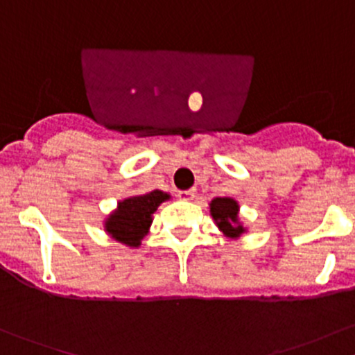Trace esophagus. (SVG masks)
I'll list each match as a JSON object with an SVG mask.
<instances>
[{
    "instance_id": "1",
    "label": "esophagus",
    "mask_w": 355,
    "mask_h": 355,
    "mask_svg": "<svg viewBox=\"0 0 355 355\" xmlns=\"http://www.w3.org/2000/svg\"><path fill=\"white\" fill-rule=\"evenodd\" d=\"M177 196L180 199H194L196 189H187V191H178Z\"/></svg>"
}]
</instances>
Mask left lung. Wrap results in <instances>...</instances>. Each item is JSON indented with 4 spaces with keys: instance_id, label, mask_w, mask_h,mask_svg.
Returning a JSON list of instances; mask_svg holds the SVG:
<instances>
[{
    "instance_id": "1",
    "label": "left lung",
    "mask_w": 355,
    "mask_h": 355,
    "mask_svg": "<svg viewBox=\"0 0 355 355\" xmlns=\"http://www.w3.org/2000/svg\"><path fill=\"white\" fill-rule=\"evenodd\" d=\"M237 213L239 206L234 199L216 198L211 200V214H213L220 230L227 234L228 237H239L244 232V228L239 225Z\"/></svg>"
}]
</instances>
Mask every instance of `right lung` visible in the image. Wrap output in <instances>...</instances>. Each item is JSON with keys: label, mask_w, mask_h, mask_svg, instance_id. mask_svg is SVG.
I'll return each instance as SVG.
<instances>
[{"label": "right lung", "mask_w": 355, "mask_h": 355, "mask_svg": "<svg viewBox=\"0 0 355 355\" xmlns=\"http://www.w3.org/2000/svg\"><path fill=\"white\" fill-rule=\"evenodd\" d=\"M168 199V194L161 191L148 192L144 196H135L121 200L118 209L106 220V230L114 241L137 247L153 221V213L157 209L163 200Z\"/></svg>", "instance_id": "right-lung-1"}]
</instances>
